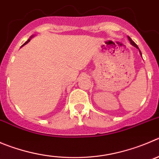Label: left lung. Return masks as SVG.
<instances>
[{
    "mask_svg": "<svg viewBox=\"0 0 159 159\" xmlns=\"http://www.w3.org/2000/svg\"><path fill=\"white\" fill-rule=\"evenodd\" d=\"M128 39H129V41H130V44H132V45H133V46H134V47H136V48H137V49H139V52H140V56H142V53H141V52H140V48H138V46H137V44H136V43H135V42H134V41H133V40H132V39H131V38H129V36H128Z\"/></svg>",
    "mask_w": 159,
    "mask_h": 159,
    "instance_id": "8db88e82",
    "label": "left lung"
}]
</instances>
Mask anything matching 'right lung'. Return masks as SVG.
Returning <instances> with one entry per match:
<instances>
[{
	"instance_id": "right-lung-1",
	"label": "right lung",
	"mask_w": 159,
	"mask_h": 159,
	"mask_svg": "<svg viewBox=\"0 0 159 159\" xmlns=\"http://www.w3.org/2000/svg\"><path fill=\"white\" fill-rule=\"evenodd\" d=\"M34 35H32V36H31V37H30V38H29V39H28V40H27V41H26V42H25V43H24V44H23V45H22V46H21V48H22V47H23V46H24V45H25V44H27V43H28V42H29V41H30V39H31V38H34Z\"/></svg>"
}]
</instances>
